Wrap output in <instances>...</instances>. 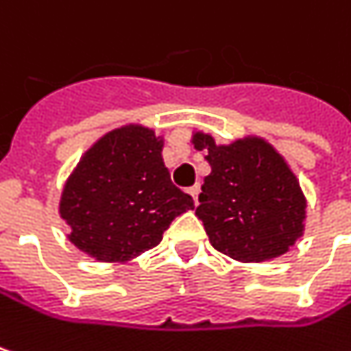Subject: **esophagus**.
<instances>
[{
    "label": "esophagus",
    "instance_id": "esophagus-1",
    "mask_svg": "<svg viewBox=\"0 0 351 351\" xmlns=\"http://www.w3.org/2000/svg\"><path fill=\"white\" fill-rule=\"evenodd\" d=\"M188 193H189V195H191V197H193V204L197 206V195H199V186H193V188H189Z\"/></svg>",
    "mask_w": 351,
    "mask_h": 351
}]
</instances>
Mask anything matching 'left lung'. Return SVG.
Segmentation results:
<instances>
[{"instance_id":"1","label":"left lung","mask_w":351,"mask_h":351,"mask_svg":"<svg viewBox=\"0 0 351 351\" xmlns=\"http://www.w3.org/2000/svg\"><path fill=\"white\" fill-rule=\"evenodd\" d=\"M195 149L212 165L195 215L210 243L241 263L280 258L304 236L308 199L286 158L260 136L215 143L206 132H191Z\"/></svg>"}]
</instances>
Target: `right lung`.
Segmentation results:
<instances>
[{"mask_svg":"<svg viewBox=\"0 0 351 351\" xmlns=\"http://www.w3.org/2000/svg\"><path fill=\"white\" fill-rule=\"evenodd\" d=\"M163 136L141 123L104 134L65 180L58 212L67 239L97 262L128 263L156 247L191 195L171 184Z\"/></svg>","mask_w":351,"mask_h":351,"instance_id":"add662e5","label":"right lung"}]
</instances>
